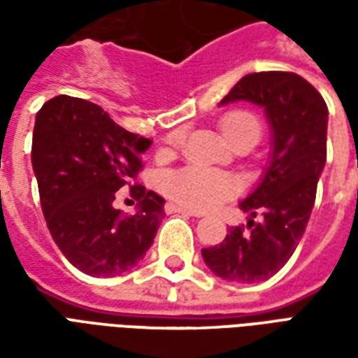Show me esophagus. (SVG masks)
Instances as JSON below:
<instances>
[{
	"label": "esophagus",
	"mask_w": 358,
	"mask_h": 358,
	"mask_svg": "<svg viewBox=\"0 0 358 358\" xmlns=\"http://www.w3.org/2000/svg\"><path fill=\"white\" fill-rule=\"evenodd\" d=\"M166 213L172 215V213H180V215H187V217H201L199 213H195V210H189L186 207H182V205H176V203H166Z\"/></svg>",
	"instance_id": "34e87169"
}]
</instances>
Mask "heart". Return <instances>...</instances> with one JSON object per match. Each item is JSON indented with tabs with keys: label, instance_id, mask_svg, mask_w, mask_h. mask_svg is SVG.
Segmentation results:
<instances>
[{
	"label": "heart",
	"instance_id": "obj_1",
	"mask_svg": "<svg viewBox=\"0 0 358 358\" xmlns=\"http://www.w3.org/2000/svg\"><path fill=\"white\" fill-rule=\"evenodd\" d=\"M220 130L230 143L238 141L249 134H261V124L255 115L248 110H232L220 118ZM180 140L178 134H172L171 143ZM164 192L172 199L180 203L182 207L194 210H205L215 207L226 197H230L234 192L232 180L224 176L222 172L209 171L203 166H186L171 174H166L163 180Z\"/></svg>",
	"mask_w": 358,
	"mask_h": 358
}]
</instances>
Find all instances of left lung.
I'll use <instances>...</instances> for the list:
<instances>
[{
	"label": "left lung",
	"instance_id": "8db88e82",
	"mask_svg": "<svg viewBox=\"0 0 358 358\" xmlns=\"http://www.w3.org/2000/svg\"><path fill=\"white\" fill-rule=\"evenodd\" d=\"M249 101L263 107L270 126V155L263 178L240 201L248 230L230 228L222 243L201 249L213 274L234 284H255L282 268L305 234L326 164L328 107L295 73L245 74L220 105ZM262 215L255 223L252 218Z\"/></svg>",
	"mask_w": 358,
	"mask_h": 358
}]
</instances>
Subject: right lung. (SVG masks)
<instances>
[{
    "mask_svg": "<svg viewBox=\"0 0 358 358\" xmlns=\"http://www.w3.org/2000/svg\"><path fill=\"white\" fill-rule=\"evenodd\" d=\"M151 140L124 130L80 97L57 95L38 110L32 169L51 238L66 261L95 278L132 270L164 218V199L136 184L134 215L115 209V194L140 172Z\"/></svg>",
    "mask_w": 358,
    "mask_h": 358,
    "instance_id": "1",
    "label": "right lung"
}]
</instances>
